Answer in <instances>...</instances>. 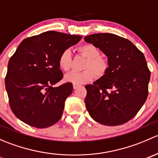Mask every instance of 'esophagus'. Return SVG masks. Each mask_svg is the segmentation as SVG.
I'll list each match as a JSON object with an SVG mask.
<instances>
[{"instance_id": "obj_1", "label": "esophagus", "mask_w": 158, "mask_h": 158, "mask_svg": "<svg viewBox=\"0 0 158 158\" xmlns=\"http://www.w3.org/2000/svg\"><path fill=\"white\" fill-rule=\"evenodd\" d=\"M77 87H79V85H77V84H73V89H76Z\"/></svg>"}]
</instances>
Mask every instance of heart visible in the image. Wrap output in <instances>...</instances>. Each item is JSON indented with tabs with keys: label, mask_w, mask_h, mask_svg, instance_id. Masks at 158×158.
Instances as JSON below:
<instances>
[{
	"label": "heart",
	"mask_w": 158,
	"mask_h": 158,
	"mask_svg": "<svg viewBox=\"0 0 158 158\" xmlns=\"http://www.w3.org/2000/svg\"><path fill=\"white\" fill-rule=\"evenodd\" d=\"M79 53L87 58L84 66V71H73L65 76L67 82L73 84L88 83L93 80L96 75L98 77L105 76L109 68V63L106 57L101 56L100 49L93 45L88 44L79 47ZM60 69L65 72L69 71L72 67V53L69 49H64L60 55L58 60Z\"/></svg>",
	"instance_id": "b5f03b06"
}]
</instances>
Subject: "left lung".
I'll use <instances>...</instances> for the list:
<instances>
[{
    "label": "left lung",
    "mask_w": 158,
    "mask_h": 158,
    "mask_svg": "<svg viewBox=\"0 0 158 158\" xmlns=\"http://www.w3.org/2000/svg\"><path fill=\"white\" fill-rule=\"evenodd\" d=\"M84 40L101 49L109 63L105 76L85 85L89 114L102 125L126 123L148 98L151 72L144 54L130 40L112 33H95Z\"/></svg>",
    "instance_id": "left-lung-1"
}]
</instances>
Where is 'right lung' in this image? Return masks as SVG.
Listing matches in <instances>:
<instances>
[{
    "instance_id": "right-lung-1",
    "label": "right lung",
    "mask_w": 158,
    "mask_h": 158,
    "mask_svg": "<svg viewBox=\"0 0 158 158\" xmlns=\"http://www.w3.org/2000/svg\"><path fill=\"white\" fill-rule=\"evenodd\" d=\"M81 38L47 31L20 43L9 60L5 77L9 105L17 118L37 128H48L61 118L73 84L53 87L63 77L59 57Z\"/></svg>"
}]
</instances>
